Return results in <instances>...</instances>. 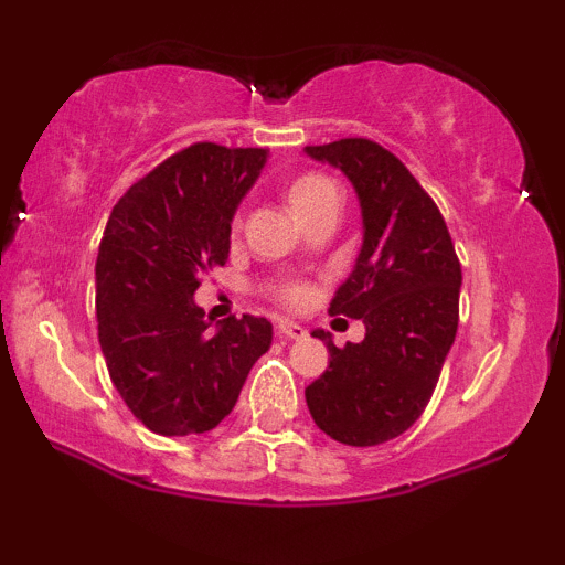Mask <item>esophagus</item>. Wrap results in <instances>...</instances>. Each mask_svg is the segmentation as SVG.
Masks as SVG:
<instances>
[{
	"instance_id": "obj_1",
	"label": "esophagus",
	"mask_w": 565,
	"mask_h": 565,
	"mask_svg": "<svg viewBox=\"0 0 565 565\" xmlns=\"http://www.w3.org/2000/svg\"><path fill=\"white\" fill-rule=\"evenodd\" d=\"M276 334L281 337V340H302L305 329L295 321H278L276 323Z\"/></svg>"
}]
</instances>
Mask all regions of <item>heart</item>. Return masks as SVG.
<instances>
[{"mask_svg": "<svg viewBox=\"0 0 565 565\" xmlns=\"http://www.w3.org/2000/svg\"><path fill=\"white\" fill-rule=\"evenodd\" d=\"M287 201L297 217H305L308 212L319 210L323 204H340V191L329 178L323 174L308 172L295 178L287 188ZM281 297L287 302H302L305 300V289L297 287V284H287L281 287Z\"/></svg>", "mask_w": 565, "mask_h": 565, "instance_id": "obj_1", "label": "heart"}]
</instances>
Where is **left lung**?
<instances>
[{
    "mask_svg": "<svg viewBox=\"0 0 565 565\" xmlns=\"http://www.w3.org/2000/svg\"><path fill=\"white\" fill-rule=\"evenodd\" d=\"M305 153L340 170L359 196L364 242L329 313L366 327L345 348L316 329L332 359L305 401L329 438L377 446L417 423L436 391L457 337L462 268L436 201L391 151L345 138Z\"/></svg>",
    "mask_w": 565,
    "mask_h": 565,
    "instance_id": "1",
    "label": "left lung"
}]
</instances>
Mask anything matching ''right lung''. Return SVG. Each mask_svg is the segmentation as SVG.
Returning <instances> with one entry per match:
<instances>
[{"label":"right lung","instance_id":"1","mask_svg":"<svg viewBox=\"0 0 565 565\" xmlns=\"http://www.w3.org/2000/svg\"><path fill=\"white\" fill-rule=\"evenodd\" d=\"M265 148L196 142L135 183L108 217L95 263L97 340L129 412L159 436L217 427L274 340L268 319L220 321L193 300L225 265L231 223Z\"/></svg>","mask_w":565,"mask_h":565}]
</instances>
